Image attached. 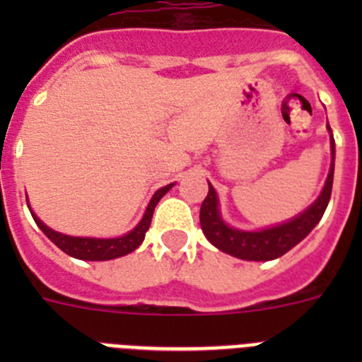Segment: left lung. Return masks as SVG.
<instances>
[{
    "instance_id": "1",
    "label": "left lung",
    "mask_w": 362,
    "mask_h": 362,
    "mask_svg": "<svg viewBox=\"0 0 362 362\" xmlns=\"http://www.w3.org/2000/svg\"><path fill=\"white\" fill-rule=\"evenodd\" d=\"M330 132V146H332V165L328 177H326L325 188L321 196L315 199V203L310 204L303 214H299L293 219L286 221L283 225L272 226V228L255 230V232H246V230L232 228L221 219L219 214V199L209 183V196L204 197L201 204L199 221L203 233L206 235L214 246H217L221 252L233 255V257L245 259V261H272L288 250H292L297 243L308 235L313 226L321 221L325 214L328 201L332 196V185H334V161H335V143L332 130Z\"/></svg>"
}]
</instances>
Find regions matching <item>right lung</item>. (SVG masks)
Wrapping results in <instances>:
<instances>
[{"label": "right lung", "instance_id": "right-lung-1", "mask_svg": "<svg viewBox=\"0 0 362 362\" xmlns=\"http://www.w3.org/2000/svg\"><path fill=\"white\" fill-rule=\"evenodd\" d=\"M172 187H174V183L159 188V190L153 194L152 199H150L145 216L139 221V225L134 230H130L129 233H124L121 238L114 239L72 238V235H65V233H59L56 232V230L49 228V226L45 225L43 221H41L36 214L32 212V210L30 214L32 217H34V221H36V225L41 228V232H43L57 248H62L65 254H69L70 257L83 259V261H108V259H116L121 257V255L130 254V252H134L137 246L141 245L143 239H145L146 230L150 228V221H152L156 204L159 203V199H161ZM28 209H30V206H28Z\"/></svg>", "mask_w": 362, "mask_h": 362}]
</instances>
